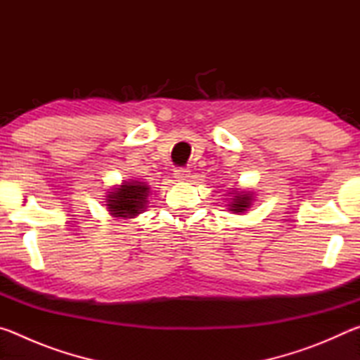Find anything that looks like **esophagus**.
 <instances>
[{
	"instance_id": "obj_1",
	"label": "esophagus",
	"mask_w": 360,
	"mask_h": 360,
	"mask_svg": "<svg viewBox=\"0 0 360 360\" xmlns=\"http://www.w3.org/2000/svg\"><path fill=\"white\" fill-rule=\"evenodd\" d=\"M188 174H191V172H188L187 168H178L174 169V178L178 181H186L188 178Z\"/></svg>"
}]
</instances>
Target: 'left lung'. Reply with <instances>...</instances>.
I'll return each instance as SVG.
<instances>
[{
  "mask_svg": "<svg viewBox=\"0 0 360 360\" xmlns=\"http://www.w3.org/2000/svg\"><path fill=\"white\" fill-rule=\"evenodd\" d=\"M233 193H235L233 198H230L229 210L236 212V214H240V212H245L252 203V193L245 192V191H236Z\"/></svg>",
  "mask_w": 360,
  "mask_h": 360,
  "instance_id": "8db88e82",
  "label": "left lung"
}]
</instances>
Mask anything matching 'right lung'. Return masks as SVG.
I'll return each mask as SVG.
<instances>
[{
    "instance_id": "right-lung-1",
    "label": "right lung",
    "mask_w": 360,
    "mask_h": 360,
    "mask_svg": "<svg viewBox=\"0 0 360 360\" xmlns=\"http://www.w3.org/2000/svg\"><path fill=\"white\" fill-rule=\"evenodd\" d=\"M149 186L139 181H124L108 192L106 208L109 214L119 219H133L141 214L149 197Z\"/></svg>"
}]
</instances>
